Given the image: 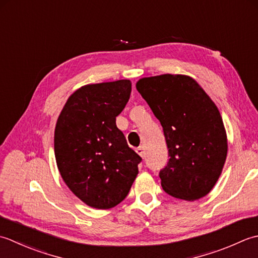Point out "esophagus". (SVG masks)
Listing matches in <instances>:
<instances>
[{"mask_svg":"<svg viewBox=\"0 0 258 258\" xmlns=\"http://www.w3.org/2000/svg\"><path fill=\"white\" fill-rule=\"evenodd\" d=\"M136 151H137V154H138L141 158H144L145 157V149L143 148V147H138V148L136 149Z\"/></svg>","mask_w":258,"mask_h":258,"instance_id":"1","label":"esophagus"}]
</instances>
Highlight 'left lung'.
Wrapping results in <instances>:
<instances>
[{
  "mask_svg": "<svg viewBox=\"0 0 258 258\" xmlns=\"http://www.w3.org/2000/svg\"><path fill=\"white\" fill-rule=\"evenodd\" d=\"M136 88L164 129L170 158L159 172L162 189L188 202L206 196L222 175L228 150L217 106L185 75L141 78Z\"/></svg>",
  "mask_w": 258,
  "mask_h": 258,
  "instance_id": "8db88e82",
  "label": "left lung"
}]
</instances>
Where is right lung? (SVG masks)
I'll return each mask as SVG.
<instances>
[{
	"label": "right lung",
	"instance_id": "right-lung-1",
	"mask_svg": "<svg viewBox=\"0 0 258 258\" xmlns=\"http://www.w3.org/2000/svg\"><path fill=\"white\" fill-rule=\"evenodd\" d=\"M130 92V80L86 85L71 94L57 118V169L70 190L92 208L117 206L138 175L141 158L115 124Z\"/></svg>",
	"mask_w": 258,
	"mask_h": 258
}]
</instances>
